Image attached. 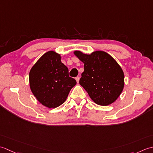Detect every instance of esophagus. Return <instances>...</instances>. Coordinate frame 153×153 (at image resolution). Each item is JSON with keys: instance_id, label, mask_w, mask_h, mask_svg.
Masks as SVG:
<instances>
[{"instance_id": "esophagus-1", "label": "esophagus", "mask_w": 153, "mask_h": 153, "mask_svg": "<svg viewBox=\"0 0 153 153\" xmlns=\"http://www.w3.org/2000/svg\"><path fill=\"white\" fill-rule=\"evenodd\" d=\"M75 79H76V82L79 83V80H80V77H79V76H77V77H76Z\"/></svg>"}]
</instances>
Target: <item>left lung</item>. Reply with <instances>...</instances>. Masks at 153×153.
Listing matches in <instances>:
<instances>
[{
  "instance_id": "8db88e82",
  "label": "left lung",
  "mask_w": 153,
  "mask_h": 153,
  "mask_svg": "<svg viewBox=\"0 0 153 153\" xmlns=\"http://www.w3.org/2000/svg\"><path fill=\"white\" fill-rule=\"evenodd\" d=\"M74 55L84 63L80 85L96 104L103 106L114 103L124 88V73L117 61L106 52L95 51L85 54L74 51Z\"/></svg>"
}]
</instances>
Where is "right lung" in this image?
Segmentation results:
<instances>
[{
  "instance_id": "1",
  "label": "right lung",
  "mask_w": 153,
  "mask_h": 153,
  "mask_svg": "<svg viewBox=\"0 0 153 153\" xmlns=\"http://www.w3.org/2000/svg\"><path fill=\"white\" fill-rule=\"evenodd\" d=\"M61 55L54 51L43 54L31 68V91L39 103L55 108L66 100L76 80L68 76V69L61 63Z\"/></svg>"
}]
</instances>
